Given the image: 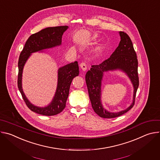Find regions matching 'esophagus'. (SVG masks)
Returning <instances> with one entry per match:
<instances>
[{
  "mask_svg": "<svg viewBox=\"0 0 160 160\" xmlns=\"http://www.w3.org/2000/svg\"><path fill=\"white\" fill-rule=\"evenodd\" d=\"M80 66L81 69H82L83 72H85V71L87 70V65H86V64H85V62H82V63H80Z\"/></svg>",
  "mask_w": 160,
  "mask_h": 160,
  "instance_id": "obj_1",
  "label": "esophagus"
}]
</instances>
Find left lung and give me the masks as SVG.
Returning <instances> with one entry per match:
<instances>
[{
  "mask_svg": "<svg viewBox=\"0 0 160 160\" xmlns=\"http://www.w3.org/2000/svg\"><path fill=\"white\" fill-rule=\"evenodd\" d=\"M120 42L111 56L98 65H92L85 75L90 100L95 112L103 118H112L120 117L129 111L134 105L137 90L139 87L138 61L132 42L129 36L123 32H119ZM120 70L125 72L131 80L134 87L132 104L124 110L111 112L106 110L101 102L102 80L105 72Z\"/></svg>",
  "mask_w": 160,
  "mask_h": 160,
  "instance_id": "1",
  "label": "left lung"
}]
</instances>
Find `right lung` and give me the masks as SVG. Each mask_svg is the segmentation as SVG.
Wrapping results in <instances>:
<instances>
[{
	"label": "right lung",
	"mask_w": 160,
	"mask_h": 160,
	"mask_svg": "<svg viewBox=\"0 0 160 160\" xmlns=\"http://www.w3.org/2000/svg\"><path fill=\"white\" fill-rule=\"evenodd\" d=\"M68 28V26L48 27L32 35L26 42L19 58L18 78L19 90L28 108L32 111L42 115H56L64 109L69 95L71 83L73 79L79 75L78 62L75 61L59 68L58 70V84L54 96L52 101L45 107L33 105L26 97L22 88V70L26 62L32 53L43 52L45 49L61 45L62 36Z\"/></svg>",
	"instance_id": "right-lung-1"
}]
</instances>
